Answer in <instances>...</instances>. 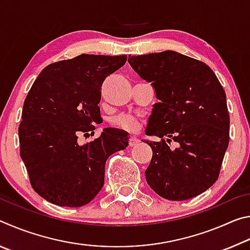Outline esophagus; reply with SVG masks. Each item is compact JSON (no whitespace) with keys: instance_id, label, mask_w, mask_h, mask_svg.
<instances>
[{"instance_id":"obj_1","label":"esophagus","mask_w":250,"mask_h":250,"mask_svg":"<svg viewBox=\"0 0 250 250\" xmlns=\"http://www.w3.org/2000/svg\"><path fill=\"white\" fill-rule=\"evenodd\" d=\"M139 143H140V140H139L138 138L130 137V139H129V146H138Z\"/></svg>"}]
</instances>
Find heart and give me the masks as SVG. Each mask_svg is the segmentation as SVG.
Listing matches in <instances>:
<instances>
[{"mask_svg":"<svg viewBox=\"0 0 250 250\" xmlns=\"http://www.w3.org/2000/svg\"><path fill=\"white\" fill-rule=\"evenodd\" d=\"M111 125L115 128L125 130V131H134L138 128L139 120L138 118L130 115H120L111 120Z\"/></svg>","mask_w":250,"mask_h":250,"instance_id":"1","label":"heart"}]
</instances>
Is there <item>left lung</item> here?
Here are the masks:
<instances>
[{"instance_id":"1","label":"left lung","mask_w":250,"mask_h":250,"mask_svg":"<svg viewBox=\"0 0 250 250\" xmlns=\"http://www.w3.org/2000/svg\"><path fill=\"white\" fill-rule=\"evenodd\" d=\"M131 67L152 83L156 98L146 133L153 155L147 184L161 197L184 201L218 179L229 142L226 94L205 62L173 50L129 56ZM174 141L176 147L170 146Z\"/></svg>"}]
</instances>
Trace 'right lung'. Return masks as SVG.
Masks as SVG:
<instances>
[{"label":"right lung","instance_id":"right-lung-1","mask_svg":"<svg viewBox=\"0 0 250 250\" xmlns=\"http://www.w3.org/2000/svg\"><path fill=\"white\" fill-rule=\"evenodd\" d=\"M126 62L125 55L83 54L41 71L25 98L19 126L20 154L32 188L53 204L89 203L104 183L110 155L128 146V135L107 128L80 146V134L94 133L101 120V86Z\"/></svg>","mask_w":250,"mask_h":250}]
</instances>
